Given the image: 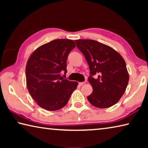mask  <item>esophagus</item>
<instances>
[{"label":"esophagus","mask_w":148,"mask_h":148,"mask_svg":"<svg viewBox=\"0 0 148 148\" xmlns=\"http://www.w3.org/2000/svg\"><path fill=\"white\" fill-rule=\"evenodd\" d=\"M84 84H85V82H79V86H83Z\"/></svg>","instance_id":"1"}]
</instances>
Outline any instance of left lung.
<instances>
[{
	"instance_id": "obj_1",
	"label": "left lung",
	"mask_w": 148,
	"mask_h": 148,
	"mask_svg": "<svg viewBox=\"0 0 148 148\" xmlns=\"http://www.w3.org/2000/svg\"><path fill=\"white\" fill-rule=\"evenodd\" d=\"M75 42L89 66L88 81L92 92L87 97L89 102L99 108L116 104L129 83V76L125 60L116 50L99 42L82 39ZM95 75L98 76V79L92 77Z\"/></svg>"
}]
</instances>
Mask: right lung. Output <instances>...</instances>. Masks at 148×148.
I'll list each match as a JSON object with an SVG mask.
<instances>
[{
	"label": "right lung",
	"mask_w": 148,
	"mask_h": 148,
	"mask_svg": "<svg viewBox=\"0 0 148 148\" xmlns=\"http://www.w3.org/2000/svg\"><path fill=\"white\" fill-rule=\"evenodd\" d=\"M76 47L69 39H56L34 51L26 65L27 87L37 104L42 108L55 111L67 104L77 88V82L63 79L61 72L66 71L69 54Z\"/></svg>",
	"instance_id": "obj_1"
}]
</instances>
